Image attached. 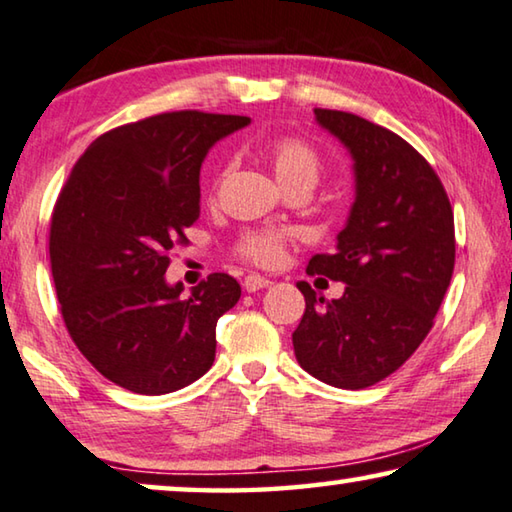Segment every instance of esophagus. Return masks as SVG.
Here are the masks:
<instances>
[{"mask_svg": "<svg viewBox=\"0 0 512 512\" xmlns=\"http://www.w3.org/2000/svg\"><path fill=\"white\" fill-rule=\"evenodd\" d=\"M270 283L272 281L261 277V274H247L245 281H242V286H245L247 293H256V290H263V288L270 286Z\"/></svg>", "mask_w": 512, "mask_h": 512, "instance_id": "1", "label": "esophagus"}]
</instances>
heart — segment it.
Here are the masks:
<instances>
[{"label":"heart","mask_w":512,"mask_h":512,"mask_svg":"<svg viewBox=\"0 0 512 512\" xmlns=\"http://www.w3.org/2000/svg\"><path fill=\"white\" fill-rule=\"evenodd\" d=\"M263 160L283 190L311 192L325 174V160L311 141L302 137H277L263 148ZM290 235L281 229H251L235 242V256L256 267H277L286 258Z\"/></svg>","instance_id":"1"}]
</instances>
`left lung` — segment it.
I'll return each instance as SVG.
<instances>
[{
  "instance_id": "obj_1",
  "label": "left lung",
  "mask_w": 512,
  "mask_h": 512,
  "mask_svg": "<svg viewBox=\"0 0 512 512\" xmlns=\"http://www.w3.org/2000/svg\"><path fill=\"white\" fill-rule=\"evenodd\" d=\"M316 119L348 146L357 199L334 254L306 267L345 293L325 300L297 283L306 309L293 348L316 380L357 391L398 371L435 325L455 265L453 208L430 162L396 132L338 109L316 107Z\"/></svg>"
}]
</instances>
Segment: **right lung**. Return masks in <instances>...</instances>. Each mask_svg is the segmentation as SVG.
I'll return each instance as SVG.
<instances>
[{
    "label": "right lung",
    "instance_id": "obj_1",
    "mask_svg": "<svg viewBox=\"0 0 512 512\" xmlns=\"http://www.w3.org/2000/svg\"><path fill=\"white\" fill-rule=\"evenodd\" d=\"M247 116L180 109L107 130L75 162L50 219V265L77 350L119 387L160 396L215 361V327L240 283L215 272L180 297L164 272L199 219L208 148Z\"/></svg>",
    "mask_w": 512,
    "mask_h": 512
}]
</instances>
